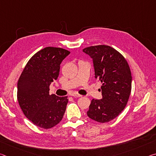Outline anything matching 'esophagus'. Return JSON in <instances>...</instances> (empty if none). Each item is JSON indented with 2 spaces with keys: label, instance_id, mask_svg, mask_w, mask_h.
<instances>
[{
  "label": "esophagus",
  "instance_id": "obj_1",
  "mask_svg": "<svg viewBox=\"0 0 156 156\" xmlns=\"http://www.w3.org/2000/svg\"><path fill=\"white\" fill-rule=\"evenodd\" d=\"M71 96H73V97H74V98H80V97L82 96L81 95L78 94H77V93H73L72 95H71Z\"/></svg>",
  "mask_w": 156,
  "mask_h": 156
}]
</instances>
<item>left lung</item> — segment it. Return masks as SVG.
<instances>
[{
  "label": "left lung",
  "instance_id": "obj_1",
  "mask_svg": "<svg viewBox=\"0 0 156 156\" xmlns=\"http://www.w3.org/2000/svg\"><path fill=\"white\" fill-rule=\"evenodd\" d=\"M83 51L93 59L95 78L102 84V99L92 100L87 113L95 121L108 122L127 104L131 91L130 68L122 55L110 46H91Z\"/></svg>",
  "mask_w": 156,
  "mask_h": 156
}]
</instances>
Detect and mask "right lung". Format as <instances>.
<instances>
[{"instance_id":"add662e5","label":"right lung","mask_w":156,"mask_h":156,"mask_svg":"<svg viewBox=\"0 0 156 156\" xmlns=\"http://www.w3.org/2000/svg\"><path fill=\"white\" fill-rule=\"evenodd\" d=\"M69 54L59 47L40 50L27 62L18 81L17 98L21 109L39 127L51 128L64 115L67 96L49 95V85L58 77L60 65Z\"/></svg>"}]
</instances>
